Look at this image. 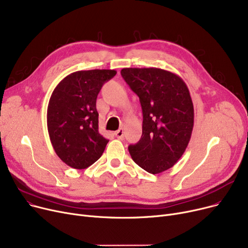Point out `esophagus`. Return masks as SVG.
Masks as SVG:
<instances>
[{
    "label": "esophagus",
    "instance_id": "34e87169",
    "mask_svg": "<svg viewBox=\"0 0 248 248\" xmlns=\"http://www.w3.org/2000/svg\"><path fill=\"white\" fill-rule=\"evenodd\" d=\"M114 136H115L117 139H120V140L124 139V128L121 127L120 130H117V131L114 133Z\"/></svg>",
    "mask_w": 248,
    "mask_h": 248
}]
</instances>
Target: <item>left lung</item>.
I'll list each match as a JSON object with an SVG mask.
<instances>
[{
    "label": "left lung",
    "mask_w": 248,
    "mask_h": 248,
    "mask_svg": "<svg viewBox=\"0 0 248 248\" xmlns=\"http://www.w3.org/2000/svg\"><path fill=\"white\" fill-rule=\"evenodd\" d=\"M121 74L143 110L141 140L128 152L149 173H161L177 162L189 143L195 117L189 90L178 75L162 69L124 68Z\"/></svg>",
    "instance_id": "left-lung-1"
}]
</instances>
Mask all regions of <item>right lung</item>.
Segmentation results:
<instances>
[{
	"label": "right lung",
	"mask_w": 248,
	"mask_h": 248,
	"mask_svg": "<svg viewBox=\"0 0 248 248\" xmlns=\"http://www.w3.org/2000/svg\"><path fill=\"white\" fill-rule=\"evenodd\" d=\"M114 70L74 72L52 91L47 106V130L55 152L63 163L85 169L97 161L108 143L98 131L96 99Z\"/></svg>",
	"instance_id": "add662e5"
}]
</instances>
